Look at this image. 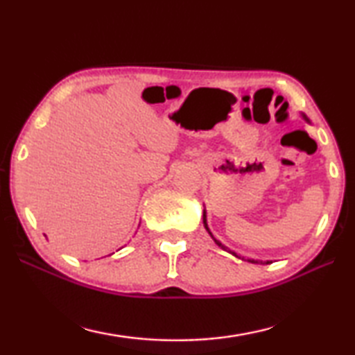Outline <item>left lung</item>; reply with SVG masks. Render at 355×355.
I'll use <instances>...</instances> for the list:
<instances>
[{
	"instance_id": "8db88e82",
	"label": "left lung",
	"mask_w": 355,
	"mask_h": 355,
	"mask_svg": "<svg viewBox=\"0 0 355 355\" xmlns=\"http://www.w3.org/2000/svg\"><path fill=\"white\" fill-rule=\"evenodd\" d=\"M300 117H302V119H304V120H305V122H307V123H311V122H310V119H309L307 116H305V114H304V112H300ZM203 227H205V230L208 232V235L213 238V241H214L216 244H218L220 249H224L225 252H228V254L235 255L236 258H241V260H244V261H249V263H254V264H269V263H272V261H269V260H268V261H260V260H254V258H245V257H243V255H239V254H238V252H235V250H232V249H228V248H227V245H224V244H222V243L219 241V239H218V238H214V235H213V233H211V230H209V227H208V222H207V209H203Z\"/></svg>"
}]
</instances>
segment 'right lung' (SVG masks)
Returning a JSON list of instances; mask_svg holds the SVG:
<instances>
[{
    "label": "right lung",
    "instance_id": "right-lung-1",
    "mask_svg": "<svg viewBox=\"0 0 355 355\" xmlns=\"http://www.w3.org/2000/svg\"><path fill=\"white\" fill-rule=\"evenodd\" d=\"M112 254H114V252H112Z\"/></svg>",
    "mask_w": 355,
    "mask_h": 355
}]
</instances>
